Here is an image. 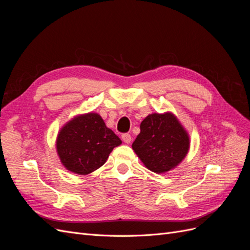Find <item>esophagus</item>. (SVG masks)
I'll return each mask as SVG.
<instances>
[{
    "instance_id": "1",
    "label": "esophagus",
    "mask_w": 250,
    "mask_h": 250,
    "mask_svg": "<svg viewBox=\"0 0 250 250\" xmlns=\"http://www.w3.org/2000/svg\"><path fill=\"white\" fill-rule=\"evenodd\" d=\"M122 140H123V142H125L126 144L130 143V141H131V135H130L129 133H123V134H122Z\"/></svg>"
}]
</instances>
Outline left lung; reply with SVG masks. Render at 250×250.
Instances as JSON below:
<instances>
[{"label": "left lung", "instance_id": "8db88e82", "mask_svg": "<svg viewBox=\"0 0 250 250\" xmlns=\"http://www.w3.org/2000/svg\"><path fill=\"white\" fill-rule=\"evenodd\" d=\"M132 149L152 172L165 173L184 160L190 147L186 130L172 113H152L143 120Z\"/></svg>", "mask_w": 250, "mask_h": 250}]
</instances>
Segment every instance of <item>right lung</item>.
<instances>
[{
    "instance_id": "obj_1",
    "label": "right lung",
    "mask_w": 250,
    "mask_h": 250,
    "mask_svg": "<svg viewBox=\"0 0 250 250\" xmlns=\"http://www.w3.org/2000/svg\"><path fill=\"white\" fill-rule=\"evenodd\" d=\"M122 143L97 113L70 121L57 137V152L64 167L85 175L100 168L112 149Z\"/></svg>"
}]
</instances>
